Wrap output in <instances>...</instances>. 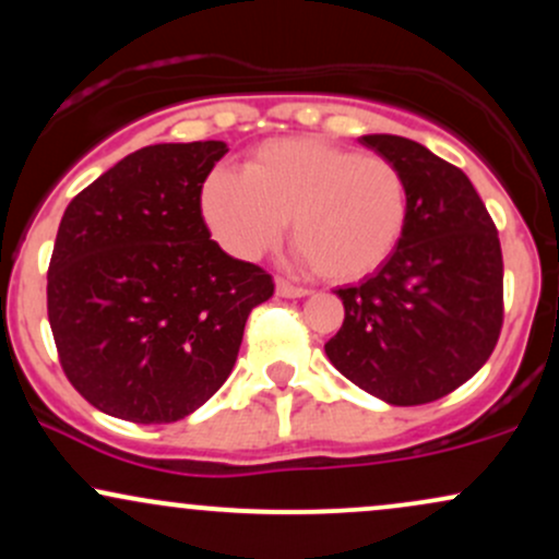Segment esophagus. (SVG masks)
I'll return each instance as SVG.
<instances>
[{"instance_id":"esophagus-1","label":"esophagus","mask_w":559,"mask_h":559,"mask_svg":"<svg viewBox=\"0 0 559 559\" xmlns=\"http://www.w3.org/2000/svg\"><path fill=\"white\" fill-rule=\"evenodd\" d=\"M275 294H278V297H286V299H299V297H307L310 292L301 286L288 284V281H284V278H278L275 281Z\"/></svg>"}]
</instances>
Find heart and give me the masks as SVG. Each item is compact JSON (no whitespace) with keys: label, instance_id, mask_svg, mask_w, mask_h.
Wrapping results in <instances>:
<instances>
[{"label":"heart","instance_id":"1","mask_svg":"<svg viewBox=\"0 0 559 559\" xmlns=\"http://www.w3.org/2000/svg\"><path fill=\"white\" fill-rule=\"evenodd\" d=\"M202 215L226 252L258 260L292 221L299 260L329 281H360L389 262L407 228V181L394 163L320 139H275L243 173L217 168Z\"/></svg>","mask_w":559,"mask_h":559}]
</instances>
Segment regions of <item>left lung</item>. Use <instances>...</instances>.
Masks as SVG:
<instances>
[{"label": "left lung", "mask_w": 559, "mask_h": 559, "mask_svg": "<svg viewBox=\"0 0 559 559\" xmlns=\"http://www.w3.org/2000/svg\"><path fill=\"white\" fill-rule=\"evenodd\" d=\"M360 144L402 170L407 228L383 267L338 288L344 323L325 344L333 368L386 404L441 400L480 370L502 329V249L463 170L413 139Z\"/></svg>", "instance_id": "8db88e82"}]
</instances>
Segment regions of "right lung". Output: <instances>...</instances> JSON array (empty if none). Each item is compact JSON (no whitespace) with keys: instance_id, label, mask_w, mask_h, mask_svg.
Masks as SVG:
<instances>
[{"instance_id":"add662e5","label":"right lung","mask_w":559,"mask_h":559,"mask_svg":"<svg viewBox=\"0 0 559 559\" xmlns=\"http://www.w3.org/2000/svg\"><path fill=\"white\" fill-rule=\"evenodd\" d=\"M226 141L152 144L102 173L57 228L47 310L68 381L112 418L173 423L226 383L262 267L210 239L202 183Z\"/></svg>"}]
</instances>
